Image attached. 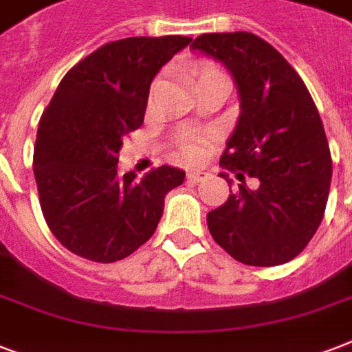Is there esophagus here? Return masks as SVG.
Instances as JSON below:
<instances>
[{"mask_svg": "<svg viewBox=\"0 0 352 352\" xmlns=\"http://www.w3.org/2000/svg\"><path fill=\"white\" fill-rule=\"evenodd\" d=\"M186 179H188V182H201L204 179V173L199 170L190 171V173L186 175Z\"/></svg>", "mask_w": 352, "mask_h": 352, "instance_id": "1", "label": "esophagus"}]
</instances>
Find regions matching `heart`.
I'll use <instances>...</instances> for the list:
<instances>
[{"instance_id": "heart-1", "label": "heart", "mask_w": 352, "mask_h": 352, "mask_svg": "<svg viewBox=\"0 0 352 352\" xmlns=\"http://www.w3.org/2000/svg\"><path fill=\"white\" fill-rule=\"evenodd\" d=\"M208 84H226V78L215 65L203 63L195 71V85L201 87V85ZM204 142H206V138L197 135V133H181L177 137V157L184 162H197L203 157Z\"/></svg>"}]
</instances>
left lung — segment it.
Wrapping results in <instances>:
<instances>
[{
    "label": "left lung",
    "mask_w": 352,
    "mask_h": 352,
    "mask_svg": "<svg viewBox=\"0 0 352 352\" xmlns=\"http://www.w3.org/2000/svg\"><path fill=\"white\" fill-rule=\"evenodd\" d=\"M192 47L225 63L241 100L221 166L239 171L243 184L206 215L210 234L235 261L283 265L309 245L327 206L333 159L316 104L294 67L259 36L201 34ZM245 173L256 188L245 186Z\"/></svg>",
    "instance_id": "left-lung-1"
}]
</instances>
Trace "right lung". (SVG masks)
Here are the masks:
<instances>
[{
  "instance_id": "obj_1",
  "label": "right lung",
  "mask_w": 352,
  "mask_h": 352,
  "mask_svg": "<svg viewBox=\"0 0 352 352\" xmlns=\"http://www.w3.org/2000/svg\"><path fill=\"white\" fill-rule=\"evenodd\" d=\"M192 41L137 36L109 41L69 69L38 124L36 186L45 223L69 252L96 263L131 256L153 235L166 193L184 171L159 166L137 181L117 173L126 135L144 122L149 85Z\"/></svg>"
}]
</instances>
